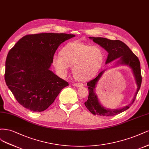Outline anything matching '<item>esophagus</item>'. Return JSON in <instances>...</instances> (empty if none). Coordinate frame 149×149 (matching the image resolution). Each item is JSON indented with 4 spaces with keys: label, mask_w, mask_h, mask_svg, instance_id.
I'll return each mask as SVG.
<instances>
[{
    "label": "esophagus",
    "mask_w": 149,
    "mask_h": 149,
    "mask_svg": "<svg viewBox=\"0 0 149 149\" xmlns=\"http://www.w3.org/2000/svg\"><path fill=\"white\" fill-rule=\"evenodd\" d=\"M73 85L77 87H82L84 84L82 83H74V84H73Z\"/></svg>",
    "instance_id": "34e87169"
}]
</instances>
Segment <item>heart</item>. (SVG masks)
Here are the masks:
<instances>
[{"label": "heart", "instance_id": "obj_1", "mask_svg": "<svg viewBox=\"0 0 149 149\" xmlns=\"http://www.w3.org/2000/svg\"><path fill=\"white\" fill-rule=\"evenodd\" d=\"M104 61L102 49L98 46H91L80 41L65 45L60 54L52 57V64L61 77L68 73L69 66L72 65L75 77L87 80L92 77L102 68Z\"/></svg>", "mask_w": 149, "mask_h": 149}]
</instances>
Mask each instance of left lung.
I'll use <instances>...</instances> for the list:
<instances>
[{
	"label": "left lung",
	"instance_id": "1",
	"mask_svg": "<svg viewBox=\"0 0 149 149\" xmlns=\"http://www.w3.org/2000/svg\"><path fill=\"white\" fill-rule=\"evenodd\" d=\"M90 39L100 45L107 50L108 52V56L106 61V64L114 61V59L121 57L120 61L118 63L121 64L128 65L132 69L135 77L136 83L137 85V89L136 95L132 99V102L129 104L127 106L122 109H109L103 107L99 102L97 95L95 93V85L98 82V80L102 77L103 72L102 71L96 77L87 82V85L89 90V95L87 102H85V105L89 111L94 115L103 116H113L118 114L130 108L136 98L137 94L140 89L142 83V75L140 66V61L138 57L134 54L130 48L121 41L111 40L104 38H95L90 37ZM117 63V64H118Z\"/></svg>",
	"mask_w": 149,
	"mask_h": 149
}]
</instances>
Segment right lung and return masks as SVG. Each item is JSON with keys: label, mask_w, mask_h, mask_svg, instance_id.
Listing matches in <instances>:
<instances>
[{"label": "right lung", "mask_w": 149, "mask_h": 149, "mask_svg": "<svg viewBox=\"0 0 149 149\" xmlns=\"http://www.w3.org/2000/svg\"><path fill=\"white\" fill-rule=\"evenodd\" d=\"M74 36L53 33L27 35L9 51L5 80L22 106L33 112L45 111L69 85L49 68L59 45Z\"/></svg>", "instance_id": "obj_1"}]
</instances>
